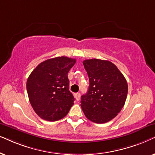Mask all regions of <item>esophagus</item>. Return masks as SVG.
<instances>
[{
	"label": "esophagus",
	"instance_id": "obj_1",
	"mask_svg": "<svg viewBox=\"0 0 155 155\" xmlns=\"http://www.w3.org/2000/svg\"><path fill=\"white\" fill-rule=\"evenodd\" d=\"M75 98L77 101H79L80 98H81V94L80 93H76V94H75Z\"/></svg>",
	"mask_w": 155,
	"mask_h": 155
}]
</instances>
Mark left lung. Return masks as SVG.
<instances>
[{
	"mask_svg": "<svg viewBox=\"0 0 155 155\" xmlns=\"http://www.w3.org/2000/svg\"><path fill=\"white\" fill-rule=\"evenodd\" d=\"M83 64L89 78L88 92L81 96L83 112L94 123L108 122L124 106L128 89L126 79L109 61L86 59Z\"/></svg>",
	"mask_w": 155,
	"mask_h": 155,
	"instance_id": "obj_1",
	"label": "left lung"
}]
</instances>
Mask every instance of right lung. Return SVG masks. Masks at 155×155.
<instances>
[{
	"mask_svg": "<svg viewBox=\"0 0 155 155\" xmlns=\"http://www.w3.org/2000/svg\"><path fill=\"white\" fill-rule=\"evenodd\" d=\"M75 63V59L67 57L49 59L40 63L29 76L26 84L29 100L42 119L59 120L74 105L68 72Z\"/></svg>",
	"mask_w": 155,
	"mask_h": 155,
	"instance_id": "right-lung-1",
	"label": "right lung"
}]
</instances>
